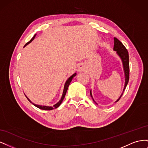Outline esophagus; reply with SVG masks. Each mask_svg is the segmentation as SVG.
<instances>
[{
    "label": "esophagus",
    "mask_w": 148,
    "mask_h": 148,
    "mask_svg": "<svg viewBox=\"0 0 148 148\" xmlns=\"http://www.w3.org/2000/svg\"><path fill=\"white\" fill-rule=\"evenodd\" d=\"M84 70H85L84 65L83 64H80L78 67V71H79V72H82V71H84Z\"/></svg>",
    "instance_id": "34e87169"
}]
</instances>
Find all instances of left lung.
<instances>
[{
    "mask_svg": "<svg viewBox=\"0 0 148 148\" xmlns=\"http://www.w3.org/2000/svg\"><path fill=\"white\" fill-rule=\"evenodd\" d=\"M114 50L115 51H116L117 52V55L120 57V58L121 59L122 61V64H123V70H124V73H125V86H124V88L123 90V92L121 96L119 97V99L115 101L117 102L119 101V99L122 97V96L123 95V91H125V88H126L127 85L129 81V74H130V66H129V56H128V52L127 49H126L123 44L118 39H117L116 38H114ZM90 95L92 98L93 101L95 102L96 104H97V103L94 100L92 96V93H91V90L90 91Z\"/></svg>",
    "mask_w": 148,
    "mask_h": 148,
    "instance_id": "1",
    "label": "left lung"
}]
</instances>
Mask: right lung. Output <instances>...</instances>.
I'll use <instances>...</instances> for the list:
<instances>
[{"mask_svg":"<svg viewBox=\"0 0 148 148\" xmlns=\"http://www.w3.org/2000/svg\"><path fill=\"white\" fill-rule=\"evenodd\" d=\"M35 36H36V34L33 37V38L31 39L30 41L28 42H27L26 43L25 45V46L24 47H25L26 46H27L28 44H29L31 41H33V40L34 39V38H35ZM77 75V73H75L73 75H72L71 76V77H70V78H68V79L66 80V82H65V85H64V91H63V94H62V97H61V99H60V101L58 102L57 104H56L55 105H53V107H51V106H40V105H37V104H34V103H33L32 102H31L28 98L27 97V96H26V98H27L28 99V100L31 102V103H32V104L34 106H36V107H38V108H39V109H42V110H52V109H56V108H57L58 107H59L60 106V105L61 104V103H62V102L63 101V100H64V97H65V95H66V91H67V89H68V88H69V85H70V83H71V80H72V79L73 78V77H75V76Z\"/></svg>","mask_w":148,"mask_h":148,"instance_id":"1","label":"right lung"}]
</instances>
